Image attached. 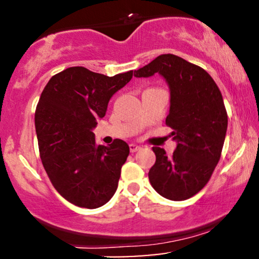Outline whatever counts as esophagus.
I'll list each match as a JSON object with an SVG mask.
<instances>
[{"label":"esophagus","instance_id":"esophagus-1","mask_svg":"<svg viewBox=\"0 0 259 259\" xmlns=\"http://www.w3.org/2000/svg\"><path fill=\"white\" fill-rule=\"evenodd\" d=\"M129 148H130V152H136V151H139L140 148H141V146H139V145L136 144H130L129 145Z\"/></svg>","mask_w":259,"mask_h":259}]
</instances>
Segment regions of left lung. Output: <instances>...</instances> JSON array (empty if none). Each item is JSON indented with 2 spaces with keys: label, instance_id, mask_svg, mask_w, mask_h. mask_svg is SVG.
I'll use <instances>...</instances> for the list:
<instances>
[{
  "label": "left lung",
  "instance_id": "obj_1",
  "mask_svg": "<svg viewBox=\"0 0 259 259\" xmlns=\"http://www.w3.org/2000/svg\"><path fill=\"white\" fill-rule=\"evenodd\" d=\"M158 73L170 91L165 124L177 142L173 156L152 147L156 163L148 171L160 196L184 201L203 189L221 159L228 115L221 90L206 70L175 55H160L134 72L136 78Z\"/></svg>",
  "mask_w": 259,
  "mask_h": 259
}]
</instances>
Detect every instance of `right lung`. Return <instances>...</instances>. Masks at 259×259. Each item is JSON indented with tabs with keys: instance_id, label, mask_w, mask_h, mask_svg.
<instances>
[{
	"instance_id": "right-lung-1",
	"label": "right lung",
	"mask_w": 259,
	"mask_h": 259,
	"mask_svg": "<svg viewBox=\"0 0 259 259\" xmlns=\"http://www.w3.org/2000/svg\"><path fill=\"white\" fill-rule=\"evenodd\" d=\"M132 78L133 70L107 76L70 67L53 75L41 94L35 112L41 160L59 195L75 206L99 208L117 191L129 146L119 139L97 145L92 130Z\"/></svg>"
}]
</instances>
